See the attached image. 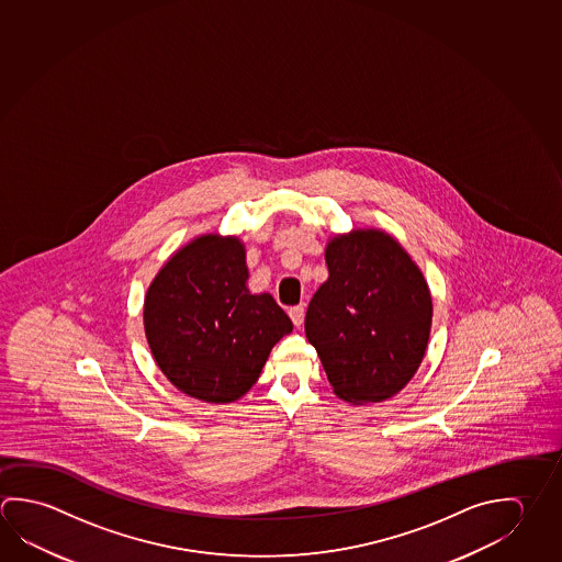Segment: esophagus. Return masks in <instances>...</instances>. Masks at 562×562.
Wrapping results in <instances>:
<instances>
[{
  "mask_svg": "<svg viewBox=\"0 0 562 562\" xmlns=\"http://www.w3.org/2000/svg\"><path fill=\"white\" fill-rule=\"evenodd\" d=\"M288 314H290L292 322H294V325H297V327L304 324V305H294V307H290V312H288Z\"/></svg>",
  "mask_w": 562,
  "mask_h": 562,
  "instance_id": "esophagus-1",
  "label": "esophagus"
}]
</instances>
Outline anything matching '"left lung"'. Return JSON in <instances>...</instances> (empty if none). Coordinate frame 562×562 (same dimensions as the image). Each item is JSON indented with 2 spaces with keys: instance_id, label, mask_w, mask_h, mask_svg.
<instances>
[{
  "instance_id": "obj_1",
  "label": "left lung",
  "mask_w": 562,
  "mask_h": 562,
  "mask_svg": "<svg viewBox=\"0 0 562 562\" xmlns=\"http://www.w3.org/2000/svg\"><path fill=\"white\" fill-rule=\"evenodd\" d=\"M329 278L305 314L334 393L345 403H383L423 363L432 295L403 245L381 228H353L325 247Z\"/></svg>"
}]
</instances>
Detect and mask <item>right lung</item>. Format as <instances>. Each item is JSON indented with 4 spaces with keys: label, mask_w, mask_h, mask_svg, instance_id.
I'll return each mask as SVG.
<instances>
[{
    "label": "right lung",
    "mask_w": 562,
    "mask_h": 562,
    "mask_svg": "<svg viewBox=\"0 0 562 562\" xmlns=\"http://www.w3.org/2000/svg\"><path fill=\"white\" fill-rule=\"evenodd\" d=\"M247 248L209 233L173 252L144 300V329L161 373L203 403H233L257 383L292 322L272 295L248 290Z\"/></svg>",
    "instance_id": "obj_1"
}]
</instances>
